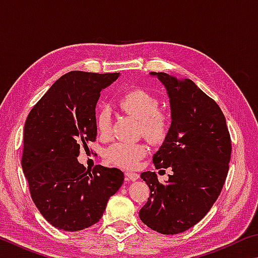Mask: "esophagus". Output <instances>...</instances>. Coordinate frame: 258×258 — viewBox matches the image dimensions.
Returning <instances> with one entry per match:
<instances>
[{
    "instance_id": "34e87169",
    "label": "esophagus",
    "mask_w": 258,
    "mask_h": 258,
    "mask_svg": "<svg viewBox=\"0 0 258 258\" xmlns=\"http://www.w3.org/2000/svg\"><path fill=\"white\" fill-rule=\"evenodd\" d=\"M125 175H126V180L127 181H135L139 178V174L134 172H126Z\"/></svg>"
}]
</instances>
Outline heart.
I'll use <instances>...</instances> for the list:
<instances>
[{"label":"heart","mask_w":258,"mask_h":258,"mask_svg":"<svg viewBox=\"0 0 258 258\" xmlns=\"http://www.w3.org/2000/svg\"><path fill=\"white\" fill-rule=\"evenodd\" d=\"M121 110L140 119V132L152 143L161 142L168 134L171 118L168 113L159 108V101L155 95L143 89H132L121 94L117 101ZM98 133L101 138L110 134L111 113L109 108L100 109L95 117ZM145 143L116 142L108 148L104 157L111 164L125 168H133L147 155Z\"/></svg>","instance_id":"obj_1"}]
</instances>
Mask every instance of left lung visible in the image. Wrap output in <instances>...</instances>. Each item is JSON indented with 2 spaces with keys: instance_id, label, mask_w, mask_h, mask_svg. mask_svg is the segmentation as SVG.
I'll return each mask as SVG.
<instances>
[{
  "instance_id": "obj_1",
  "label": "left lung",
  "mask_w": 258,
  "mask_h": 258,
  "mask_svg": "<svg viewBox=\"0 0 258 258\" xmlns=\"http://www.w3.org/2000/svg\"><path fill=\"white\" fill-rule=\"evenodd\" d=\"M158 76L171 99L172 124L157 154V169L172 168L161 183L155 172L141 178L150 197L139 212L141 221L161 234H177L203 220L223 189L232 143L224 113L191 80L177 81L165 73Z\"/></svg>"
}]
</instances>
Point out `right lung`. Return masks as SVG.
Wrapping results in <instances>:
<instances>
[{
  "label": "right lung",
  "mask_w": 258,
  "mask_h": 258,
  "mask_svg": "<svg viewBox=\"0 0 258 258\" xmlns=\"http://www.w3.org/2000/svg\"><path fill=\"white\" fill-rule=\"evenodd\" d=\"M119 73L73 71L61 76L26 119L21 166L30 197L50 224L80 231L99 222L124 181L118 168L78 163L81 148L97 139L100 92Z\"/></svg>",
  "instance_id": "right-lung-1"
}]
</instances>
